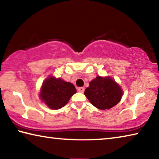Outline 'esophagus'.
<instances>
[{
	"mask_svg": "<svg viewBox=\"0 0 159 159\" xmlns=\"http://www.w3.org/2000/svg\"><path fill=\"white\" fill-rule=\"evenodd\" d=\"M84 90H85L84 88H83V87H80V88H78V91H79V92H80V93H83V92H84Z\"/></svg>",
	"mask_w": 159,
	"mask_h": 159,
	"instance_id": "obj_1",
	"label": "esophagus"
}]
</instances>
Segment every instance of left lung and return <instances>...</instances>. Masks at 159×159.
<instances>
[{
	"label": "left lung",
	"instance_id": "1",
	"mask_svg": "<svg viewBox=\"0 0 159 159\" xmlns=\"http://www.w3.org/2000/svg\"><path fill=\"white\" fill-rule=\"evenodd\" d=\"M84 94L94 107L105 110L116 105L121 99L123 92L111 78L97 76L90 82Z\"/></svg>",
	"mask_w": 159,
	"mask_h": 159
}]
</instances>
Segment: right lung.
I'll list each match as a JSON object with an SVG mask.
<instances>
[{"mask_svg": "<svg viewBox=\"0 0 159 159\" xmlns=\"http://www.w3.org/2000/svg\"><path fill=\"white\" fill-rule=\"evenodd\" d=\"M76 93V90L72 83L50 77L43 83L40 97L49 108L59 109L66 105Z\"/></svg>", "mask_w": 159, "mask_h": 159, "instance_id": "1", "label": "right lung"}]
</instances>
